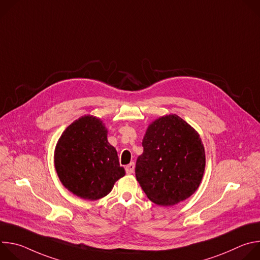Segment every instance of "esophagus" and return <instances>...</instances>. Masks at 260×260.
I'll use <instances>...</instances> for the list:
<instances>
[{
	"mask_svg": "<svg viewBox=\"0 0 260 260\" xmlns=\"http://www.w3.org/2000/svg\"><path fill=\"white\" fill-rule=\"evenodd\" d=\"M125 171L127 174H133L135 171V162H131L125 167Z\"/></svg>",
	"mask_w": 260,
	"mask_h": 260,
	"instance_id": "esophagus-1",
	"label": "esophagus"
}]
</instances>
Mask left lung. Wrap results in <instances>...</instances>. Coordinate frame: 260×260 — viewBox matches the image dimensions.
Returning a JSON list of instances; mask_svg holds the SVG:
<instances>
[{
	"instance_id": "obj_1",
	"label": "left lung",
	"mask_w": 260,
	"mask_h": 260,
	"mask_svg": "<svg viewBox=\"0 0 260 260\" xmlns=\"http://www.w3.org/2000/svg\"><path fill=\"white\" fill-rule=\"evenodd\" d=\"M136 178L151 202L174 206L199 188L206 168L205 147L199 133L177 114L161 116L148 125Z\"/></svg>"
}]
</instances>
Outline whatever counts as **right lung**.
Returning a JSON list of instances; mask_svg holds the SVG:
<instances>
[{
  "instance_id": "right-lung-1",
  "label": "right lung",
  "mask_w": 260,
  "mask_h": 260,
  "mask_svg": "<svg viewBox=\"0 0 260 260\" xmlns=\"http://www.w3.org/2000/svg\"><path fill=\"white\" fill-rule=\"evenodd\" d=\"M108 129L100 118L84 115L61 134L54 150V168L63 186L76 197L96 201L125 175Z\"/></svg>"
}]
</instances>
